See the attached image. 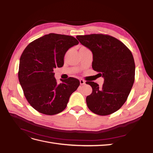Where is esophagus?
Returning a JSON list of instances; mask_svg holds the SVG:
<instances>
[{"label":"esophagus","instance_id":"1","mask_svg":"<svg viewBox=\"0 0 153 153\" xmlns=\"http://www.w3.org/2000/svg\"><path fill=\"white\" fill-rule=\"evenodd\" d=\"M80 85H84L85 84V82L83 79H80Z\"/></svg>","mask_w":153,"mask_h":153}]
</instances>
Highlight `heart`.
Here are the masks:
<instances>
[{"mask_svg": "<svg viewBox=\"0 0 153 153\" xmlns=\"http://www.w3.org/2000/svg\"><path fill=\"white\" fill-rule=\"evenodd\" d=\"M82 48H85V47H82Z\"/></svg>", "mask_w": 153, "mask_h": 153, "instance_id": "heart-1", "label": "heart"}]
</instances>
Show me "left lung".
Masks as SVG:
<instances>
[{
    "mask_svg": "<svg viewBox=\"0 0 153 153\" xmlns=\"http://www.w3.org/2000/svg\"><path fill=\"white\" fill-rule=\"evenodd\" d=\"M76 38L91 50L92 69L104 78L101 87L94 82H86L92 89L86 98L88 108L97 115L113 114L126 102L135 81V65L131 51L109 35L92 34Z\"/></svg>",
    "mask_w": 153,
    "mask_h": 153,
    "instance_id": "left-lung-1",
    "label": "left lung"
}]
</instances>
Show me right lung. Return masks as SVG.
<instances>
[{"label": "right lung", "instance_id": "1", "mask_svg": "<svg viewBox=\"0 0 153 153\" xmlns=\"http://www.w3.org/2000/svg\"><path fill=\"white\" fill-rule=\"evenodd\" d=\"M78 43L73 36L50 33L32 41L23 52L18 79L25 98L38 112L50 115L62 112L80 85L73 77L57 84L53 73L54 68L64 65L68 49Z\"/></svg>", "mask_w": 153, "mask_h": 153}]
</instances>
